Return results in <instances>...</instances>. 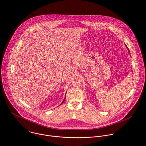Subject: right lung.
<instances>
[{"label":"right lung","instance_id":"add662e5","mask_svg":"<svg viewBox=\"0 0 146 146\" xmlns=\"http://www.w3.org/2000/svg\"><path fill=\"white\" fill-rule=\"evenodd\" d=\"M65 99H64V101H63V102H62V103H63V102H64V101H65Z\"/></svg>","mask_w":146,"mask_h":146}]
</instances>
